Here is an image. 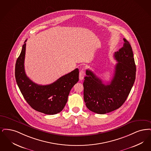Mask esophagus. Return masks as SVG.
<instances>
[{
	"mask_svg": "<svg viewBox=\"0 0 151 151\" xmlns=\"http://www.w3.org/2000/svg\"><path fill=\"white\" fill-rule=\"evenodd\" d=\"M84 77H85V70L84 69H82L79 72V79L82 80L84 78Z\"/></svg>",
	"mask_w": 151,
	"mask_h": 151,
	"instance_id": "obj_1",
	"label": "esophagus"
}]
</instances>
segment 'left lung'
Returning <instances> with one entry per match:
<instances>
[{
	"mask_svg": "<svg viewBox=\"0 0 151 151\" xmlns=\"http://www.w3.org/2000/svg\"><path fill=\"white\" fill-rule=\"evenodd\" d=\"M124 46L114 54L117 61L111 82L105 85L92 71L86 70L83 82L86 105L91 111L105 114L125 103L135 82L136 65L131 45L124 38Z\"/></svg>",
	"mask_w": 151,
	"mask_h": 151,
	"instance_id": "obj_1",
	"label": "left lung"
}]
</instances>
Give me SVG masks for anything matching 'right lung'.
Listing matches in <instances>:
<instances>
[{
	"label": "right lung",
	"mask_w": 151,
	"mask_h": 151,
	"mask_svg": "<svg viewBox=\"0 0 151 151\" xmlns=\"http://www.w3.org/2000/svg\"><path fill=\"white\" fill-rule=\"evenodd\" d=\"M26 42V40L15 66L17 84L26 102L34 110L46 114H57L64 109L69 92L78 81V69L76 68L50 85H40L33 82L25 72Z\"/></svg>",
	"instance_id": "obj_1"
}]
</instances>
